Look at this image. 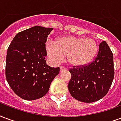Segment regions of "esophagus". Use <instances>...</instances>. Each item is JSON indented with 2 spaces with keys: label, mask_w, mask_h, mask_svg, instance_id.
I'll list each match as a JSON object with an SVG mask.
<instances>
[{
  "label": "esophagus",
  "mask_w": 121,
  "mask_h": 121,
  "mask_svg": "<svg viewBox=\"0 0 121 121\" xmlns=\"http://www.w3.org/2000/svg\"><path fill=\"white\" fill-rule=\"evenodd\" d=\"M60 72H62V71H65L66 69L63 67H60Z\"/></svg>",
  "instance_id": "1"
}]
</instances>
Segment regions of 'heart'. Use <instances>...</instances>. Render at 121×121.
<instances>
[{"label":"heart","instance_id":"obj_1","mask_svg":"<svg viewBox=\"0 0 121 121\" xmlns=\"http://www.w3.org/2000/svg\"><path fill=\"white\" fill-rule=\"evenodd\" d=\"M98 45L91 38L63 36L56 41H48L46 50L53 63H58L66 56L67 63L73 67H81L93 60L98 52Z\"/></svg>","mask_w":121,"mask_h":121}]
</instances>
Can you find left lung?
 <instances>
[{"label":"left lung","mask_w":121,"mask_h":121,"mask_svg":"<svg viewBox=\"0 0 121 121\" xmlns=\"http://www.w3.org/2000/svg\"><path fill=\"white\" fill-rule=\"evenodd\" d=\"M69 72L71 78L68 89L73 97L86 103L103 98L114 78L113 56L107 43H100L93 61L87 65L71 69Z\"/></svg>","instance_id":"1"}]
</instances>
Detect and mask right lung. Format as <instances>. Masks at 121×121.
<instances>
[{
	"label": "right lung",
	"mask_w": 121,
	"mask_h": 121,
	"mask_svg": "<svg viewBox=\"0 0 121 121\" xmlns=\"http://www.w3.org/2000/svg\"><path fill=\"white\" fill-rule=\"evenodd\" d=\"M52 28L35 26L18 33L8 48L6 77L15 93L34 100L45 96L60 68L46 63L45 43Z\"/></svg>",
	"instance_id": "obj_1"
}]
</instances>
